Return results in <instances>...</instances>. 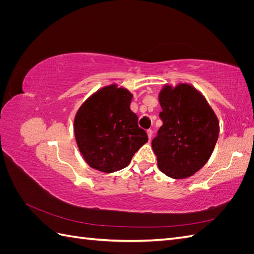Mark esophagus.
<instances>
[{
	"label": "esophagus",
	"mask_w": 254,
	"mask_h": 254,
	"mask_svg": "<svg viewBox=\"0 0 254 254\" xmlns=\"http://www.w3.org/2000/svg\"><path fill=\"white\" fill-rule=\"evenodd\" d=\"M147 135H148V139H149V141H150L151 137H152V130H151V129H148V130H147Z\"/></svg>",
	"instance_id": "34e87169"
}]
</instances>
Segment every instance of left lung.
<instances>
[{
	"mask_svg": "<svg viewBox=\"0 0 254 254\" xmlns=\"http://www.w3.org/2000/svg\"><path fill=\"white\" fill-rule=\"evenodd\" d=\"M159 102L163 125L151 142L159 170L173 179H186L210 159L219 135L218 119L189 83L164 84Z\"/></svg>",
	"mask_w": 254,
	"mask_h": 254,
	"instance_id": "left-lung-1",
	"label": "left lung"
}]
</instances>
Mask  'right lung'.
Listing matches in <instances>:
<instances>
[{"mask_svg": "<svg viewBox=\"0 0 254 254\" xmlns=\"http://www.w3.org/2000/svg\"><path fill=\"white\" fill-rule=\"evenodd\" d=\"M132 97L127 89L113 83L97 90L76 112V143L94 170L109 174L123 170L147 143V133L130 110Z\"/></svg>", "mask_w": 254, "mask_h": 254, "instance_id": "right-lung-1", "label": "right lung"}]
</instances>
